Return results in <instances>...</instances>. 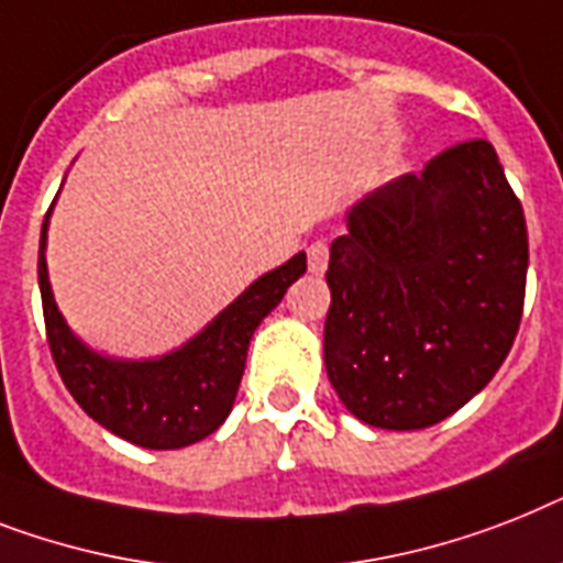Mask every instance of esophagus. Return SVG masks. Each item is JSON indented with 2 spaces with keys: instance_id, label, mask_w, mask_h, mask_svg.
<instances>
[{
  "instance_id": "esophagus-1",
  "label": "esophagus",
  "mask_w": 563,
  "mask_h": 563,
  "mask_svg": "<svg viewBox=\"0 0 563 563\" xmlns=\"http://www.w3.org/2000/svg\"><path fill=\"white\" fill-rule=\"evenodd\" d=\"M329 266V245L323 240L312 242L309 245V272L312 274H323Z\"/></svg>"
}]
</instances>
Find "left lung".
I'll return each instance as SVG.
<instances>
[{
  "mask_svg": "<svg viewBox=\"0 0 563 563\" xmlns=\"http://www.w3.org/2000/svg\"><path fill=\"white\" fill-rule=\"evenodd\" d=\"M527 219L488 141H465L346 210L329 245L323 364L373 428L442 422L492 382L523 312Z\"/></svg>",
  "mask_w": 563,
  "mask_h": 563,
  "instance_id": "left-lung-1",
  "label": "left lung"
}]
</instances>
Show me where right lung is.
I'll list each match as a JSON object with an SVG mask.
<instances>
[{"label":"right lung","instance_id":"add662e5","mask_svg":"<svg viewBox=\"0 0 563 563\" xmlns=\"http://www.w3.org/2000/svg\"><path fill=\"white\" fill-rule=\"evenodd\" d=\"M52 210L40 234L36 274L48 346L63 385L95 422L132 445L173 451L210 437L234 408L254 329L280 303L291 283L303 277V251L257 277L202 332L170 353L115 358L91 350L57 309L45 263Z\"/></svg>","mask_w":563,"mask_h":563}]
</instances>
